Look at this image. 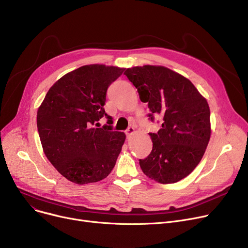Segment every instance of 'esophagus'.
Segmentation results:
<instances>
[{
    "mask_svg": "<svg viewBox=\"0 0 248 248\" xmlns=\"http://www.w3.org/2000/svg\"><path fill=\"white\" fill-rule=\"evenodd\" d=\"M135 133H136V129H135L134 126H129L125 131V134H126L127 138H131L133 135H135Z\"/></svg>",
    "mask_w": 248,
    "mask_h": 248,
    "instance_id": "esophagus-1",
    "label": "esophagus"
}]
</instances>
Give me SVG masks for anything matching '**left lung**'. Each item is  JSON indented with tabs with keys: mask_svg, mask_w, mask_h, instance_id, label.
<instances>
[{
	"mask_svg": "<svg viewBox=\"0 0 248 248\" xmlns=\"http://www.w3.org/2000/svg\"><path fill=\"white\" fill-rule=\"evenodd\" d=\"M124 74L148 102L151 120L163 121L158 133L150 134L153 150L140 160V169L158 183H176L198 166L209 142L208 102L188 78L161 65L135 66Z\"/></svg>",
	"mask_w": 248,
	"mask_h": 248,
	"instance_id": "left-lung-1",
	"label": "left lung"
}]
</instances>
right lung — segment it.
Here are the masks:
<instances>
[{"instance_id":"add662e5","label":"right lung","mask_w":248,"mask_h":248,"mask_svg":"<svg viewBox=\"0 0 248 248\" xmlns=\"http://www.w3.org/2000/svg\"><path fill=\"white\" fill-rule=\"evenodd\" d=\"M124 70L104 64L84 65L52 85L38 108L37 127L43 152L74 184L107 178L122 151L126 137L111 131V116L103 107L108 86ZM103 115L109 125L95 128Z\"/></svg>"}]
</instances>
